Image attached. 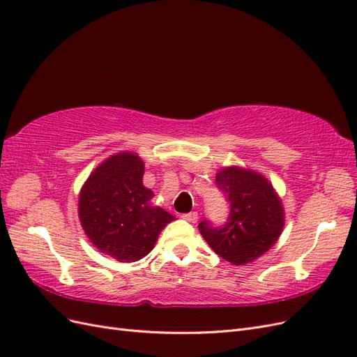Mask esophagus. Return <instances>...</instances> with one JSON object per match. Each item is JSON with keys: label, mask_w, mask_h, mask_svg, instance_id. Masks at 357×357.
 Here are the masks:
<instances>
[{"label": "esophagus", "mask_w": 357, "mask_h": 357, "mask_svg": "<svg viewBox=\"0 0 357 357\" xmlns=\"http://www.w3.org/2000/svg\"><path fill=\"white\" fill-rule=\"evenodd\" d=\"M181 218L185 219V220H188V222H192V223H195L197 220H198V213L197 211H190V213H185V214H181Z\"/></svg>", "instance_id": "esophagus-1"}]
</instances>
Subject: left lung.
Wrapping results in <instances>:
<instances>
[{
  "instance_id": "obj_1",
  "label": "left lung",
  "mask_w": 357,
  "mask_h": 357,
  "mask_svg": "<svg viewBox=\"0 0 357 357\" xmlns=\"http://www.w3.org/2000/svg\"><path fill=\"white\" fill-rule=\"evenodd\" d=\"M229 205L228 219L214 226L204 219L199 232L213 250L225 261L244 265L271 248L282 234L283 205L268 180L255 171L231 167L215 176Z\"/></svg>"
}]
</instances>
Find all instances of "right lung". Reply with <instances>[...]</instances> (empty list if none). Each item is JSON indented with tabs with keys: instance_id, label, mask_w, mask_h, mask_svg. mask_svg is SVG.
<instances>
[{
	"instance_id": "obj_1",
	"label": "right lung",
	"mask_w": 357,
	"mask_h": 357,
	"mask_svg": "<svg viewBox=\"0 0 357 357\" xmlns=\"http://www.w3.org/2000/svg\"><path fill=\"white\" fill-rule=\"evenodd\" d=\"M144 164L119 153L89 176L79 198V215L91 243L119 262H135L152 252L159 232L174 215L153 207L143 186Z\"/></svg>"
}]
</instances>
